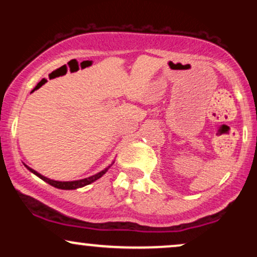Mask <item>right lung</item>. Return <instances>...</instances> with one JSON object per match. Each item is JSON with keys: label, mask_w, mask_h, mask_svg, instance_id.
Masks as SVG:
<instances>
[{"label": "right lung", "mask_w": 257, "mask_h": 257, "mask_svg": "<svg viewBox=\"0 0 257 257\" xmlns=\"http://www.w3.org/2000/svg\"><path fill=\"white\" fill-rule=\"evenodd\" d=\"M25 167L28 168V169L30 170L31 173H34L35 175H37L38 178L42 179L43 181L48 182V184L51 185V186H54V187L60 188V190H76V188L83 187V186L89 185V184H91V182L95 181V180H98V179L101 178V176L104 175V174H105L106 172H107L108 168H110V167L106 168V169H105V170H102V172H100V173H98V174H95V175L90 176V178H87V179L76 180V181H55V180H51V179L46 178V176L41 175L40 173H37L36 170H34V169H32V168H30V167H28V166H25Z\"/></svg>", "instance_id": "obj_1"}]
</instances>
